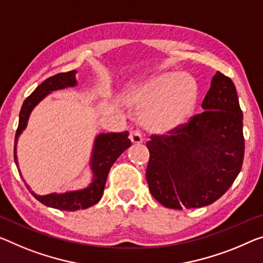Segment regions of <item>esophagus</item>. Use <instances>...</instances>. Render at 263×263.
Listing matches in <instances>:
<instances>
[{
    "mask_svg": "<svg viewBox=\"0 0 263 263\" xmlns=\"http://www.w3.org/2000/svg\"><path fill=\"white\" fill-rule=\"evenodd\" d=\"M129 139H130L132 142L135 143V144H139V143L143 142V136L139 130H133L130 133V135H129Z\"/></svg>",
    "mask_w": 263,
    "mask_h": 263,
    "instance_id": "obj_1",
    "label": "esophagus"
}]
</instances>
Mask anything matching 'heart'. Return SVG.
<instances>
[{"instance_id": "obj_1", "label": "heart", "mask_w": 263, "mask_h": 263, "mask_svg": "<svg viewBox=\"0 0 263 263\" xmlns=\"http://www.w3.org/2000/svg\"><path fill=\"white\" fill-rule=\"evenodd\" d=\"M197 100L192 78L175 72L154 76L136 87L128 99L133 108L144 109L142 123L156 133H168L191 118Z\"/></svg>"}]
</instances>
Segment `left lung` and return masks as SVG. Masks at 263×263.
Segmentation results:
<instances>
[{
	"label": "left lung",
	"instance_id": "left-lung-1",
	"mask_svg": "<svg viewBox=\"0 0 263 263\" xmlns=\"http://www.w3.org/2000/svg\"><path fill=\"white\" fill-rule=\"evenodd\" d=\"M203 111L147 145L145 179L152 195L172 209L212 204L228 191L243 163V115L236 88L217 71Z\"/></svg>",
	"mask_w": 263,
	"mask_h": 263
}]
</instances>
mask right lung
Here are the masks:
<instances>
[{
    "instance_id": "add662e5",
    "label": "right lung",
    "mask_w": 263,
    "mask_h": 263,
    "mask_svg": "<svg viewBox=\"0 0 263 263\" xmlns=\"http://www.w3.org/2000/svg\"><path fill=\"white\" fill-rule=\"evenodd\" d=\"M75 70L60 72L54 76H50L44 80L36 89L24 100L21 111H20L18 127L15 135V147H14V159L17 165V156H16V143L21 133L27 127L28 119L31 110L40 101L49 94V92L59 89H63L67 87H74L76 84ZM129 133H109V134H100L95 140L92 156L90 160L91 171L94 176L89 187L82 191L67 192L63 194H48V195H36L33 192L34 197L48 207L60 209V211H79L86 209L101 200L103 195L104 185H106L108 173L111 165L118 160V157L130 147V140L128 139ZM29 188V187H28Z\"/></svg>"
}]
</instances>
